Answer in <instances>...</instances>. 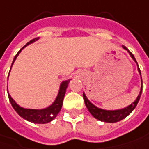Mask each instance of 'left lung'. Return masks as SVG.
Wrapping results in <instances>:
<instances>
[{
  "label": "left lung",
  "mask_w": 149,
  "mask_h": 149,
  "mask_svg": "<svg viewBox=\"0 0 149 149\" xmlns=\"http://www.w3.org/2000/svg\"><path fill=\"white\" fill-rule=\"evenodd\" d=\"M123 48H125V50H127L130 53V55L132 56V58H133V60H135V62L137 63L136 60L135 58L134 55L132 53L125 47V46H123ZM138 66V64H137ZM138 71L141 74V70L138 67ZM142 83H143V80H142ZM142 91H143V87L140 91V94L139 96L137 97V98L136 99V101L133 102L132 104L129 105L127 108H125V109H120V110H113V111H109V110H103V109H98L97 107L94 106L92 103H91L90 101L86 98V95L83 93V98H84V101H85V104L87 108V109L89 110L91 113L92 114V116L101 121H103V122H108V123H114V122H118L120 120H121L123 119H125V117H127L133 111V109L136 108V106L137 105L138 103V101L140 99V97H141V94H142Z\"/></svg>",
  "instance_id": "1"
}]
</instances>
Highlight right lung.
Here are the masks:
<instances>
[{
  "label": "right lung",
  "mask_w": 149,
  "mask_h": 149,
  "mask_svg": "<svg viewBox=\"0 0 149 149\" xmlns=\"http://www.w3.org/2000/svg\"><path fill=\"white\" fill-rule=\"evenodd\" d=\"M38 38H35L33 40H31L30 41H29L25 46H24L23 47L20 49V51L17 53L13 58V62L15 61L17 56L18 55V53L21 52V50L24 47H25L27 45L34 42L35 40H37ZM12 63V65H13ZM12 67V66H11ZM69 80H66V81H63L61 86H60V90H59V93L56 98L55 102L47 109H40V110H37V109H23L21 108L20 106H18L17 104L15 101L11 97V96L9 95L8 93V97H9V101L11 102L12 106L13 107V109H15V111L22 117L24 118V120H26L28 121H30V122L36 123V124H45V123H48L50 121H52L58 113L60 110H61V108H62V105H63V98H64V95H65V91L67 89V86L69 85Z\"/></svg>",
  "instance_id": "1"
}]
</instances>
